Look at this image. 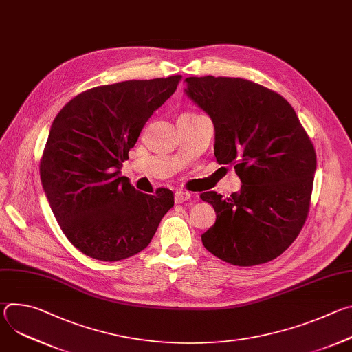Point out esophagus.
I'll use <instances>...</instances> for the list:
<instances>
[{
	"label": "esophagus",
	"instance_id": "obj_1",
	"mask_svg": "<svg viewBox=\"0 0 352 352\" xmlns=\"http://www.w3.org/2000/svg\"><path fill=\"white\" fill-rule=\"evenodd\" d=\"M189 197H190V193L188 190H177L174 200H175V204H184Z\"/></svg>",
	"mask_w": 352,
	"mask_h": 352
}]
</instances>
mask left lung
Segmentation results:
<instances>
[{
	"instance_id": "left-lung-1",
	"label": "left lung",
	"mask_w": 352,
	"mask_h": 352,
	"mask_svg": "<svg viewBox=\"0 0 352 352\" xmlns=\"http://www.w3.org/2000/svg\"><path fill=\"white\" fill-rule=\"evenodd\" d=\"M185 94L213 121L214 156L234 166L242 186L230 197L200 195L216 212L202 235L210 254L235 266L280 256L308 217L316 153L294 109L278 93L241 78L189 76Z\"/></svg>"
}]
</instances>
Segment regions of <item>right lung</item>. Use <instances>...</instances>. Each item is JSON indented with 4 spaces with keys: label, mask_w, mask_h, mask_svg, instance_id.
I'll return each mask as SVG.
<instances>
[{
    "label": "right lung",
    "mask_w": 352,
    "mask_h": 352,
    "mask_svg": "<svg viewBox=\"0 0 352 352\" xmlns=\"http://www.w3.org/2000/svg\"><path fill=\"white\" fill-rule=\"evenodd\" d=\"M181 78L89 89L53 121L40 178L56 220L82 254L104 262L139 254L174 206L170 189L142 193L120 170L144 124L177 90Z\"/></svg>",
    "instance_id": "obj_1"
}]
</instances>
